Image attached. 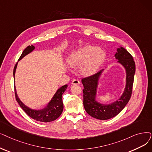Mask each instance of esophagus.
I'll return each mask as SVG.
<instances>
[{
  "mask_svg": "<svg viewBox=\"0 0 152 152\" xmlns=\"http://www.w3.org/2000/svg\"><path fill=\"white\" fill-rule=\"evenodd\" d=\"M72 84H77V85H79V84H80V81L79 80H77V79H74V80H72Z\"/></svg>",
  "mask_w": 152,
  "mask_h": 152,
  "instance_id": "obj_1",
  "label": "esophagus"
}]
</instances>
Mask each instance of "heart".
<instances>
[{"label":"heart","mask_w":152,"mask_h":152,"mask_svg":"<svg viewBox=\"0 0 152 152\" xmlns=\"http://www.w3.org/2000/svg\"><path fill=\"white\" fill-rule=\"evenodd\" d=\"M105 52L100 48H96L93 46H86L72 54L69 58L71 65H80L81 71L84 75L89 76L96 72L105 60Z\"/></svg>","instance_id":"obj_1"}]
</instances>
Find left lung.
<instances>
[{
	"mask_svg": "<svg viewBox=\"0 0 152 152\" xmlns=\"http://www.w3.org/2000/svg\"><path fill=\"white\" fill-rule=\"evenodd\" d=\"M115 55L125 68L127 72L126 86L122 96L113 103L102 104L96 101V89L98 80L102 71L82 79L83 84V104L86 113L91 117L99 120H107L119 114L131 97L135 72V64L132 56L123 47L117 50Z\"/></svg>",
	"mask_w": 152,
	"mask_h": 152,
	"instance_id": "left-lung-1",
	"label": "left lung"
}]
</instances>
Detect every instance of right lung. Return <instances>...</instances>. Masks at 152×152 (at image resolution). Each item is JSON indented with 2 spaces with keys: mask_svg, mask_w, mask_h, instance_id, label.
<instances>
[{
  "mask_svg": "<svg viewBox=\"0 0 152 152\" xmlns=\"http://www.w3.org/2000/svg\"><path fill=\"white\" fill-rule=\"evenodd\" d=\"M35 49L34 46L31 45L28 46L26 48L23 53L20 56L18 60H20L22 58L25 56L30 53L33 50ZM17 66V63L15 64V67L14 69V77L15 79V70ZM68 87V85L66 84L63 86L60 89L56 91L55 94L54 96L53 97L50 102L46 105L45 107L42 109H33L29 107L27 105H25L18 98L17 92L15 86H14V90H15V99L20 105V106L25 111V113L27 114L29 117L32 118L33 119L36 120L37 121L43 122H49L53 121L58 118L61 114L63 110V103L62 100V95L64 93V92L66 91Z\"/></svg>",
  "mask_w": 152,
  "mask_h": 152,
  "instance_id": "right-lung-1",
  "label": "right lung"
}]
</instances>
